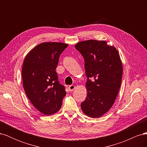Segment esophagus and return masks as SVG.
Masks as SVG:
<instances>
[{"label":"esophagus","instance_id":"1","mask_svg":"<svg viewBox=\"0 0 147 147\" xmlns=\"http://www.w3.org/2000/svg\"><path fill=\"white\" fill-rule=\"evenodd\" d=\"M68 88H69V90L70 91H74V89L75 88V86L74 85H70Z\"/></svg>","mask_w":147,"mask_h":147}]
</instances>
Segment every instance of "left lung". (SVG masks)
Masks as SVG:
<instances>
[{
	"instance_id": "1",
	"label": "left lung",
	"mask_w": 147,
	"mask_h": 147,
	"mask_svg": "<svg viewBox=\"0 0 147 147\" xmlns=\"http://www.w3.org/2000/svg\"><path fill=\"white\" fill-rule=\"evenodd\" d=\"M105 40H88L75 48L84 59L87 97L81 104L88 117L99 118L112 107L118 93L123 74L122 62L115 47Z\"/></svg>"
}]
</instances>
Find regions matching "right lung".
<instances>
[{"mask_svg":"<svg viewBox=\"0 0 147 147\" xmlns=\"http://www.w3.org/2000/svg\"><path fill=\"white\" fill-rule=\"evenodd\" d=\"M67 46L60 42L42 43L24 59L22 78L26 96L36 109L45 115L58 112L66 94L55 70L60 55Z\"/></svg>","mask_w":147,"mask_h":147,"instance_id":"add662e5","label":"right lung"}]
</instances>
